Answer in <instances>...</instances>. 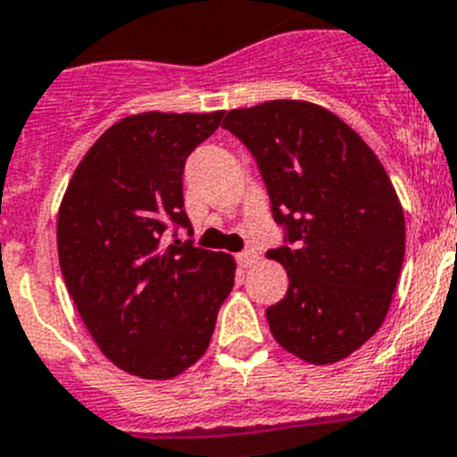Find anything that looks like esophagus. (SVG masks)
<instances>
[{"instance_id": "34e87169", "label": "esophagus", "mask_w": 457, "mask_h": 457, "mask_svg": "<svg viewBox=\"0 0 457 457\" xmlns=\"http://www.w3.org/2000/svg\"><path fill=\"white\" fill-rule=\"evenodd\" d=\"M236 260H237V264H240L242 269H249V267H253L255 262H258V251L246 249V251H242V253H237Z\"/></svg>"}]
</instances>
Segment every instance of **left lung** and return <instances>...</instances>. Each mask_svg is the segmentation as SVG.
I'll use <instances>...</instances> for the list:
<instances>
[{"mask_svg":"<svg viewBox=\"0 0 457 457\" xmlns=\"http://www.w3.org/2000/svg\"><path fill=\"white\" fill-rule=\"evenodd\" d=\"M221 128L255 156L285 246L289 289L267 310L287 352L314 366L359 350L384 323L406 224L381 161L350 125L307 101L231 110Z\"/></svg>","mask_w":457,"mask_h":457,"instance_id":"obj_1","label":"left lung"}]
</instances>
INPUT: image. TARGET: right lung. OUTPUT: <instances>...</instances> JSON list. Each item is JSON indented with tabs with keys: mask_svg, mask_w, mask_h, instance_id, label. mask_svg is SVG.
<instances>
[{
	"mask_svg": "<svg viewBox=\"0 0 457 457\" xmlns=\"http://www.w3.org/2000/svg\"><path fill=\"white\" fill-rule=\"evenodd\" d=\"M224 112H143L112 125L78 163L58 212L64 285L96 345L120 370L172 379L206 352L236 260L175 240L190 228L184 166Z\"/></svg>",
	"mask_w": 457,
	"mask_h": 457,
	"instance_id": "obj_1",
	"label": "right lung"
}]
</instances>
